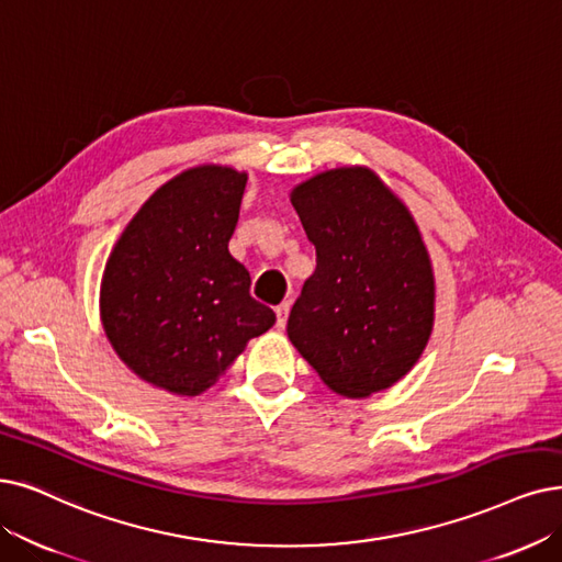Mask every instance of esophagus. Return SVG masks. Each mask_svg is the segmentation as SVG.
Wrapping results in <instances>:
<instances>
[{
  "mask_svg": "<svg viewBox=\"0 0 562 562\" xmlns=\"http://www.w3.org/2000/svg\"><path fill=\"white\" fill-rule=\"evenodd\" d=\"M288 313H290V304H288V302H281V304L277 306V327H279V329H283V327H285Z\"/></svg>",
  "mask_w": 562,
  "mask_h": 562,
  "instance_id": "obj_1",
  "label": "esophagus"
}]
</instances>
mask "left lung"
I'll return each instance as SVG.
<instances>
[{"mask_svg":"<svg viewBox=\"0 0 562 562\" xmlns=\"http://www.w3.org/2000/svg\"><path fill=\"white\" fill-rule=\"evenodd\" d=\"M290 203L316 246V272L290 311L288 339L336 394L392 387L434 329L436 281L413 214L364 166L311 177Z\"/></svg>","mask_w":562,"mask_h":562,"instance_id":"left-lung-1","label":"left lung"}]
</instances>
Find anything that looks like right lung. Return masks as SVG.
<instances>
[{
	"label": "right lung",
	"instance_id": "add662e5",
	"mask_svg": "<svg viewBox=\"0 0 562 562\" xmlns=\"http://www.w3.org/2000/svg\"><path fill=\"white\" fill-rule=\"evenodd\" d=\"M246 172L195 166L156 189L105 262L101 323L122 362L179 396L210 390L277 323L228 241Z\"/></svg>",
	"mask_w": 562,
	"mask_h": 562
}]
</instances>
